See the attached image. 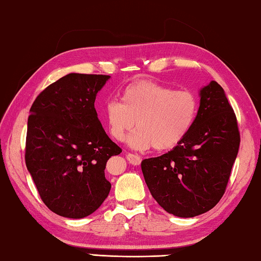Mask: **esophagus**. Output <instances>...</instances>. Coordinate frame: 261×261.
Wrapping results in <instances>:
<instances>
[{
  "label": "esophagus",
  "mask_w": 261,
  "mask_h": 261,
  "mask_svg": "<svg viewBox=\"0 0 261 261\" xmlns=\"http://www.w3.org/2000/svg\"><path fill=\"white\" fill-rule=\"evenodd\" d=\"M126 158H127L128 163L132 164V165H135V166L140 165L141 161H142L140 156H138V154H133V153H127L126 154Z\"/></svg>",
  "instance_id": "1"
}]
</instances>
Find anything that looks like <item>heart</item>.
I'll use <instances>...</instances> for the list:
<instances>
[{"label": "heart", "mask_w": 261, "mask_h": 261, "mask_svg": "<svg viewBox=\"0 0 261 261\" xmlns=\"http://www.w3.org/2000/svg\"><path fill=\"white\" fill-rule=\"evenodd\" d=\"M199 102L194 91L175 90L153 81H136L121 90L120 102L104 108L109 133L122 142L136 121L129 145L138 150L167 151L177 147L195 125Z\"/></svg>", "instance_id": "1"}]
</instances>
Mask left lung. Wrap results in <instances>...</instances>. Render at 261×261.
I'll use <instances>...</instances> for the list:
<instances>
[{"label": "left lung", "instance_id": "left-lung-1", "mask_svg": "<svg viewBox=\"0 0 261 261\" xmlns=\"http://www.w3.org/2000/svg\"><path fill=\"white\" fill-rule=\"evenodd\" d=\"M199 96L197 118L187 138L167 153L141 163L152 197L180 218L199 216L219 203L241 142L236 116L222 87L211 81Z\"/></svg>", "mask_w": 261, "mask_h": 261}]
</instances>
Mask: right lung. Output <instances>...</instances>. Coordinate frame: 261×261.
Returning a JSON list of instances; mask_svg holds the SVG:
<instances>
[{"label":"right lung","instance_id":"1","mask_svg":"<svg viewBox=\"0 0 261 261\" xmlns=\"http://www.w3.org/2000/svg\"><path fill=\"white\" fill-rule=\"evenodd\" d=\"M109 79L70 73L41 91L31 107L26 167L41 199L61 217L89 216L111 189L104 170L121 149L105 133L94 105Z\"/></svg>","mask_w":261,"mask_h":261}]
</instances>
